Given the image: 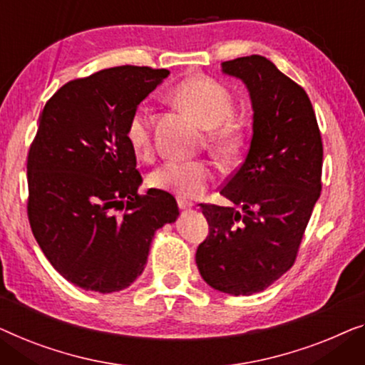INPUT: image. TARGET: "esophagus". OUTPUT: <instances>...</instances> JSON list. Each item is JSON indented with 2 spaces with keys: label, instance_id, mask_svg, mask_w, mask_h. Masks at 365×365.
I'll use <instances>...</instances> for the list:
<instances>
[{
  "label": "esophagus",
  "instance_id": "obj_1",
  "mask_svg": "<svg viewBox=\"0 0 365 365\" xmlns=\"http://www.w3.org/2000/svg\"><path fill=\"white\" fill-rule=\"evenodd\" d=\"M177 203H178V208H180V210H188V208L193 207V203L188 202V200H185V198H178Z\"/></svg>",
  "mask_w": 365,
  "mask_h": 365
}]
</instances>
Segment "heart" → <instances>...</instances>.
<instances>
[{"mask_svg": "<svg viewBox=\"0 0 365 365\" xmlns=\"http://www.w3.org/2000/svg\"><path fill=\"white\" fill-rule=\"evenodd\" d=\"M172 99L192 112L200 124L207 127L208 145L215 152L230 155L241 147L243 127L232 115L235 97L222 82L207 76L188 78L173 87ZM127 140L137 153H145L150 148V117L145 104L137 106L132 112L127 125ZM210 180L212 168L200 160H167L148 177L152 187L168 190L185 198L203 195Z\"/></svg>", "mask_w": 365, "mask_h": 365, "instance_id": "obj_1", "label": "heart"}]
</instances>
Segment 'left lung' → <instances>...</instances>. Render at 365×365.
Masks as SVG:
<instances>
[{"label":"left lung","mask_w":365,"mask_h":365,"mask_svg":"<svg viewBox=\"0 0 365 365\" xmlns=\"http://www.w3.org/2000/svg\"><path fill=\"white\" fill-rule=\"evenodd\" d=\"M222 66L248 87L253 137L220 190L235 207L202 203L210 233L195 259L215 289L248 296L294 264L322 188V138L306 91L269 59L253 54Z\"/></svg>","instance_id":"obj_1"}]
</instances>
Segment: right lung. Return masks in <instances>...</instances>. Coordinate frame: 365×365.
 Here are the masks:
<instances>
[{
  "instance_id": "obj_1",
  "label": "right lung",
  "mask_w": 365,
  "mask_h": 365,
  "mask_svg": "<svg viewBox=\"0 0 365 365\" xmlns=\"http://www.w3.org/2000/svg\"><path fill=\"white\" fill-rule=\"evenodd\" d=\"M170 74L119 66L69 81L46 102L28 153V218L46 258L69 283L114 292L147 263L153 233L175 222V198L138 193L127 125Z\"/></svg>"
}]
</instances>
